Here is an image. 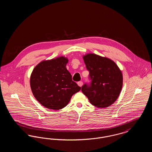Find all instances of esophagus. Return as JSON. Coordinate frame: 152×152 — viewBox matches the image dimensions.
<instances>
[{
	"label": "esophagus",
	"instance_id": "1",
	"mask_svg": "<svg viewBox=\"0 0 152 152\" xmlns=\"http://www.w3.org/2000/svg\"><path fill=\"white\" fill-rule=\"evenodd\" d=\"M77 84H78V86H79V87H82V86H83V81H79V82L77 83Z\"/></svg>",
	"mask_w": 152,
	"mask_h": 152
}]
</instances>
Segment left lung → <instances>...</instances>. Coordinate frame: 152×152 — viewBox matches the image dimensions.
Returning a JSON list of instances; mask_svg holds the SVG:
<instances>
[{
    "label": "left lung",
    "mask_w": 152,
    "mask_h": 152,
    "mask_svg": "<svg viewBox=\"0 0 152 152\" xmlns=\"http://www.w3.org/2000/svg\"><path fill=\"white\" fill-rule=\"evenodd\" d=\"M83 59L91 83L81 87L82 92L94 107L106 108L113 104L120 94L123 74L111 59L94 53H88Z\"/></svg>",
    "instance_id": "left-lung-1"
}]
</instances>
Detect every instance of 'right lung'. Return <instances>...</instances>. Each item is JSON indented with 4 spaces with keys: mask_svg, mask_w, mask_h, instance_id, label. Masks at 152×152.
<instances>
[{
    "mask_svg": "<svg viewBox=\"0 0 152 152\" xmlns=\"http://www.w3.org/2000/svg\"><path fill=\"white\" fill-rule=\"evenodd\" d=\"M68 60L60 56L43 60L34 68L30 77V86L36 100L47 108H64L73 94L81 88L72 81L66 65Z\"/></svg>",
    "mask_w": 152,
    "mask_h": 152,
    "instance_id": "1",
    "label": "right lung"
}]
</instances>
